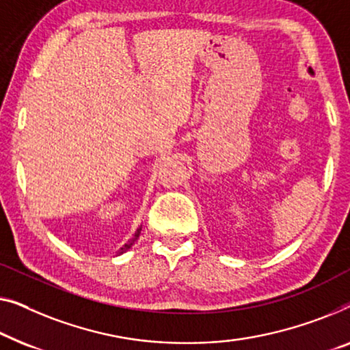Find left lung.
Listing matches in <instances>:
<instances>
[{
  "label": "left lung",
  "instance_id": "1",
  "mask_svg": "<svg viewBox=\"0 0 350 350\" xmlns=\"http://www.w3.org/2000/svg\"><path fill=\"white\" fill-rule=\"evenodd\" d=\"M309 71H311V68H309ZM311 72H312V71H311Z\"/></svg>",
  "mask_w": 350,
  "mask_h": 350
}]
</instances>
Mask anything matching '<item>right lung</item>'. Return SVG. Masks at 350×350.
<instances>
[{
  "label": "right lung",
  "mask_w": 350,
  "mask_h": 350,
  "mask_svg": "<svg viewBox=\"0 0 350 350\" xmlns=\"http://www.w3.org/2000/svg\"><path fill=\"white\" fill-rule=\"evenodd\" d=\"M139 233H141V228H137V230H136V233H135V236H133V238H131L130 241H128V243H126V244L124 245V247H120V250H119V254H124V252H126V250H128V249H130L133 244H135V241H136L137 238H139Z\"/></svg>",
  "instance_id": "right-lung-1"
}]
</instances>
